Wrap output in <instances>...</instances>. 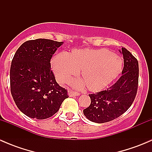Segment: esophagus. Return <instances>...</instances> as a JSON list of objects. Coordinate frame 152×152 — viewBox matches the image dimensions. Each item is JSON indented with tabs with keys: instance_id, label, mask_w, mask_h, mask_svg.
I'll return each instance as SVG.
<instances>
[{
	"instance_id": "34e87169",
	"label": "esophagus",
	"mask_w": 152,
	"mask_h": 152,
	"mask_svg": "<svg viewBox=\"0 0 152 152\" xmlns=\"http://www.w3.org/2000/svg\"><path fill=\"white\" fill-rule=\"evenodd\" d=\"M68 95L69 96H70V97H74V96H79V93H76V92H73L72 91V90H70V91H68Z\"/></svg>"
}]
</instances>
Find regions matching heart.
Instances as JSON below:
<instances>
[{"mask_svg": "<svg viewBox=\"0 0 152 152\" xmlns=\"http://www.w3.org/2000/svg\"><path fill=\"white\" fill-rule=\"evenodd\" d=\"M52 67L56 79L65 82L81 70L82 79H75L71 84L82 89L99 91L111 83L121 72L119 56L105 49H75L70 53L61 52L54 56Z\"/></svg>", "mask_w": 152, "mask_h": 152, "instance_id": "heart-1", "label": "heart"}]
</instances>
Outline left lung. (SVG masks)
Instances as JSON below:
<instances>
[{"label":"left lung","mask_w":152,"mask_h":152,"mask_svg":"<svg viewBox=\"0 0 152 152\" xmlns=\"http://www.w3.org/2000/svg\"><path fill=\"white\" fill-rule=\"evenodd\" d=\"M119 51L124 57L122 76L107 90L89 95L91 103L83 110L85 117L95 123L111 121L123 115L131 107L137 94L138 62L125 48Z\"/></svg>","instance_id":"obj_1"}]
</instances>
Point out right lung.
I'll return each mask as SVG.
<instances>
[{"instance_id":"add662e5","label":"right lung","mask_w":152,"mask_h":152,"mask_svg":"<svg viewBox=\"0 0 152 152\" xmlns=\"http://www.w3.org/2000/svg\"><path fill=\"white\" fill-rule=\"evenodd\" d=\"M63 42L37 39L23 43L10 68L11 93L17 107L31 118L46 119L57 113L68 98L57 84L50 61Z\"/></svg>"}]
</instances>
